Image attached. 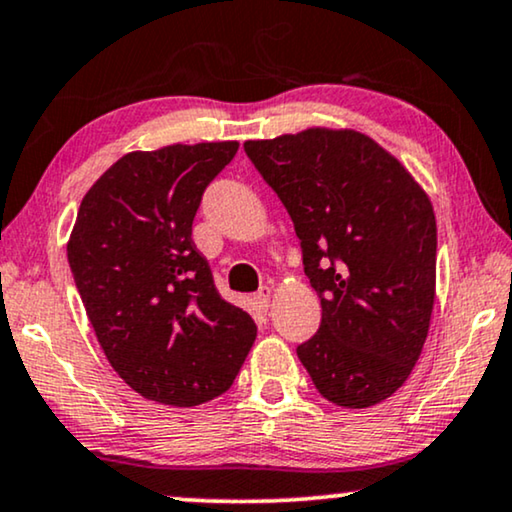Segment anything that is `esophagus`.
Wrapping results in <instances>:
<instances>
[{"label":"esophagus","mask_w":512,"mask_h":512,"mask_svg":"<svg viewBox=\"0 0 512 512\" xmlns=\"http://www.w3.org/2000/svg\"><path fill=\"white\" fill-rule=\"evenodd\" d=\"M252 302H255V306L262 313H267L269 311V302H271V288H269V285H262V288L257 290V295L252 297Z\"/></svg>","instance_id":"esophagus-1"}]
</instances>
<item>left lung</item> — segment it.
I'll return each mask as SVG.
<instances>
[{
	"label": "left lung",
	"mask_w": 512,
	"mask_h": 512,
	"mask_svg": "<svg viewBox=\"0 0 512 512\" xmlns=\"http://www.w3.org/2000/svg\"><path fill=\"white\" fill-rule=\"evenodd\" d=\"M243 147L290 213L320 297L318 332L297 346L313 386L349 410L384 403L412 374L431 327V199L393 154L351 128Z\"/></svg>",
	"instance_id": "left-lung-1"
}]
</instances>
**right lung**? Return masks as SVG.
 I'll return each mask as SVG.
<instances>
[{"instance_id": "1", "label": "right lung", "mask_w": 512, "mask_h": 512, "mask_svg": "<svg viewBox=\"0 0 512 512\" xmlns=\"http://www.w3.org/2000/svg\"><path fill=\"white\" fill-rule=\"evenodd\" d=\"M236 152L227 140L121 156L86 192L67 241L109 365L154 403L194 407L222 395L257 337L192 241L201 196Z\"/></svg>"}]
</instances>
